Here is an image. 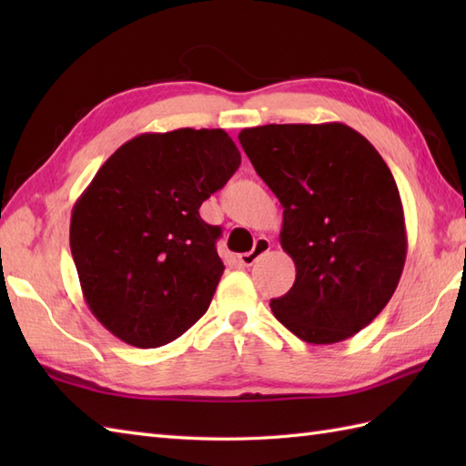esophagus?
<instances>
[{
  "label": "esophagus",
  "instance_id": "obj_1",
  "mask_svg": "<svg viewBox=\"0 0 466 466\" xmlns=\"http://www.w3.org/2000/svg\"><path fill=\"white\" fill-rule=\"evenodd\" d=\"M270 250V240L268 238H258L254 242V248L250 252H244L238 256V260L242 266H252L256 260L260 258L262 254H266Z\"/></svg>",
  "mask_w": 466,
  "mask_h": 466
}]
</instances>
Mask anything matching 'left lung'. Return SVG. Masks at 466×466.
<instances>
[{"instance_id": "1", "label": "left lung", "mask_w": 466, "mask_h": 466, "mask_svg": "<svg viewBox=\"0 0 466 466\" xmlns=\"http://www.w3.org/2000/svg\"><path fill=\"white\" fill-rule=\"evenodd\" d=\"M238 140L284 208L280 244L296 266L274 316L304 342L350 339L389 304L407 258L389 166L340 122L246 127Z\"/></svg>"}]
</instances>
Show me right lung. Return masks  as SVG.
Masks as SVG:
<instances>
[{"label":"right lung","mask_w":466,"mask_h":466,"mask_svg":"<svg viewBox=\"0 0 466 466\" xmlns=\"http://www.w3.org/2000/svg\"><path fill=\"white\" fill-rule=\"evenodd\" d=\"M238 166L224 130L142 134L77 198L69 248L87 306L117 339L157 349L202 319L224 264L220 226L198 210Z\"/></svg>","instance_id":"right-lung-1"}]
</instances>
